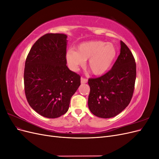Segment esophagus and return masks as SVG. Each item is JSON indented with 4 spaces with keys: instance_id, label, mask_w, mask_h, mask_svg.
<instances>
[{
    "instance_id": "34e87169",
    "label": "esophagus",
    "mask_w": 159,
    "mask_h": 159,
    "mask_svg": "<svg viewBox=\"0 0 159 159\" xmlns=\"http://www.w3.org/2000/svg\"><path fill=\"white\" fill-rule=\"evenodd\" d=\"M88 82V80L86 78H83V77H81V84H86Z\"/></svg>"
}]
</instances>
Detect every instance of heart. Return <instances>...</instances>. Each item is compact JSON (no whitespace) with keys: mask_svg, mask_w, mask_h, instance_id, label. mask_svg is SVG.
Instances as JSON below:
<instances>
[{"mask_svg":"<svg viewBox=\"0 0 159 159\" xmlns=\"http://www.w3.org/2000/svg\"><path fill=\"white\" fill-rule=\"evenodd\" d=\"M117 50L112 43L93 40L80 44L76 52L70 50L66 53V60L71 69L78 70L88 60V67L91 73L101 75L106 73L112 66Z\"/></svg>","mask_w":159,"mask_h":159,"instance_id":"1","label":"heart"}]
</instances>
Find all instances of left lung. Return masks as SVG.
<instances>
[{"label": "left lung", "instance_id": "left-lung-1", "mask_svg": "<svg viewBox=\"0 0 159 159\" xmlns=\"http://www.w3.org/2000/svg\"><path fill=\"white\" fill-rule=\"evenodd\" d=\"M135 80V60L127 46L121 41V52L111 70L99 78L88 80L91 112L101 118L116 116L131 102Z\"/></svg>", "mask_w": 159, "mask_h": 159}]
</instances>
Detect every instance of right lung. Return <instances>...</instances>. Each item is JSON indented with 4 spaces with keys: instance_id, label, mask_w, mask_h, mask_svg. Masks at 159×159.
<instances>
[{
    "instance_id": "obj_1",
    "label": "right lung",
    "mask_w": 159,
    "mask_h": 159,
    "mask_svg": "<svg viewBox=\"0 0 159 159\" xmlns=\"http://www.w3.org/2000/svg\"><path fill=\"white\" fill-rule=\"evenodd\" d=\"M67 36L48 33L28 53L24 71L26 98L30 106L47 118H57L69 109L81 77L66 66Z\"/></svg>"
}]
</instances>
